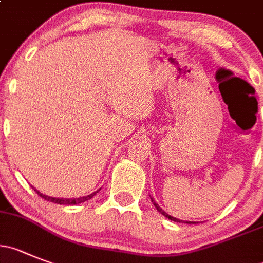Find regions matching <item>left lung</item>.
I'll return each instance as SVG.
<instances>
[{
  "mask_svg": "<svg viewBox=\"0 0 263 263\" xmlns=\"http://www.w3.org/2000/svg\"><path fill=\"white\" fill-rule=\"evenodd\" d=\"M151 200H152V202H153V205H154V206H156V209H157V210H158V212H159V213H161V214H162V215H165V217H166V218H168V219L174 220V222H180V220H179V219H176V218H174V217H171V215H168V214H167V213H166V212H165V210H162V209H161V206H159V205H158V203H156V201H154V200H153V198H152V197H151ZM184 223H193V222H184Z\"/></svg>",
  "mask_w": 263,
  "mask_h": 263,
  "instance_id": "left-lung-1",
  "label": "left lung"
}]
</instances>
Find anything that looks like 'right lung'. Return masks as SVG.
<instances>
[{
	"label": "right lung",
	"mask_w": 263,
	"mask_h": 263,
	"mask_svg": "<svg viewBox=\"0 0 263 263\" xmlns=\"http://www.w3.org/2000/svg\"><path fill=\"white\" fill-rule=\"evenodd\" d=\"M36 193H37L40 197L45 198L46 201H50V202H55V203H60V205H76V203H80V202H84V201L87 200H90V198L93 197V196L96 195V193L98 192V191H96V192L90 193V195L88 196H84V197H79V198H55V197H49V196H45L43 195L41 192H39L37 190H35Z\"/></svg>",
	"instance_id": "right-lung-1"
}]
</instances>
